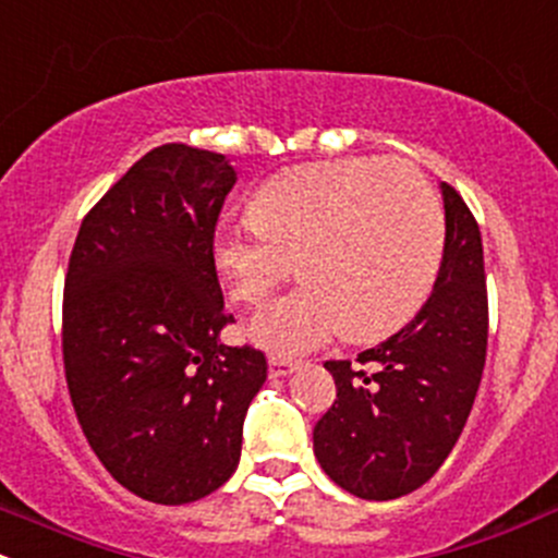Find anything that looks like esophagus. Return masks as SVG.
<instances>
[{
	"label": "esophagus",
	"instance_id": "34e87169",
	"mask_svg": "<svg viewBox=\"0 0 558 558\" xmlns=\"http://www.w3.org/2000/svg\"><path fill=\"white\" fill-rule=\"evenodd\" d=\"M295 371V363L287 357H268V373H271V378H284L290 376V373Z\"/></svg>",
	"mask_w": 558,
	"mask_h": 558
}]
</instances>
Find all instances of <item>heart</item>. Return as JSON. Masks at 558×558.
<instances>
[{"mask_svg":"<svg viewBox=\"0 0 558 558\" xmlns=\"http://www.w3.org/2000/svg\"><path fill=\"white\" fill-rule=\"evenodd\" d=\"M250 220L211 244L226 290L260 303L298 260L303 284L246 322L274 354H306L343 330L376 338L411 317L444 260L446 220L403 160L349 158L284 171L255 193Z\"/></svg>","mask_w":558,"mask_h":558,"instance_id":"obj_1","label":"heart"}]
</instances>
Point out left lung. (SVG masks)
<instances>
[{
  "label": "left lung",
  "mask_w": 558,
  "mask_h": 558,
  "mask_svg": "<svg viewBox=\"0 0 558 558\" xmlns=\"http://www.w3.org/2000/svg\"><path fill=\"white\" fill-rule=\"evenodd\" d=\"M446 244L424 306L387 341L325 363L336 403L314 427V453L341 489L398 499L427 484L462 435L486 363L484 244L462 195L440 182ZM368 371L363 372L362 367Z\"/></svg>",
  "instance_id": "left-lung-1"
}]
</instances>
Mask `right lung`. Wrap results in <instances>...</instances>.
Wrapping results in <instances>:
<instances>
[{"label": "right lung", "instance_id": "obj_1", "mask_svg": "<svg viewBox=\"0 0 558 558\" xmlns=\"http://www.w3.org/2000/svg\"><path fill=\"white\" fill-rule=\"evenodd\" d=\"M236 169L220 153L155 147L80 226L64 287V371L90 449L158 505L220 489L239 468L266 357L226 347L215 228Z\"/></svg>", "mask_w": 558, "mask_h": 558}]
</instances>
